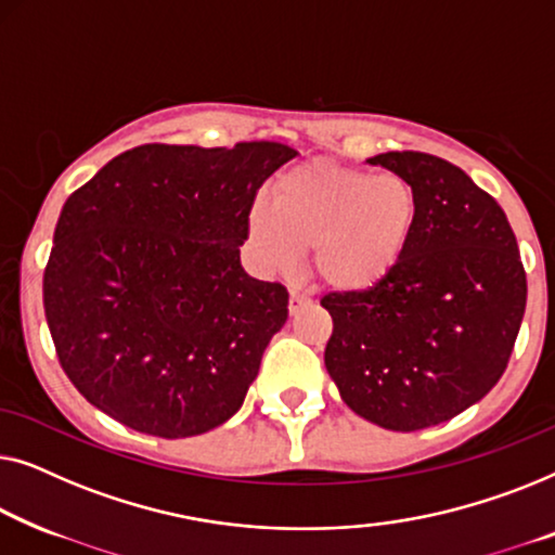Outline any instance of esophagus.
I'll use <instances>...</instances> for the list:
<instances>
[{
	"instance_id": "esophagus-1",
	"label": "esophagus",
	"mask_w": 555,
	"mask_h": 555,
	"mask_svg": "<svg viewBox=\"0 0 555 555\" xmlns=\"http://www.w3.org/2000/svg\"><path fill=\"white\" fill-rule=\"evenodd\" d=\"M307 304H309V299L304 294H299V292L288 294V311H292V314H299V311L307 307Z\"/></svg>"
}]
</instances>
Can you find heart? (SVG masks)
<instances>
[{
  "label": "heart",
  "mask_w": 555,
  "mask_h": 555,
  "mask_svg": "<svg viewBox=\"0 0 555 555\" xmlns=\"http://www.w3.org/2000/svg\"><path fill=\"white\" fill-rule=\"evenodd\" d=\"M269 203L248 210V238L269 269L288 274L311 248V271L341 294L379 284L408 251L417 193L397 173L307 163L279 176Z\"/></svg>",
  "instance_id": "heart-1"
}]
</instances>
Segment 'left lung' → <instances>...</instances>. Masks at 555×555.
<instances>
[{
	"label": "left lung",
	"instance_id": "1",
	"mask_svg": "<svg viewBox=\"0 0 555 555\" xmlns=\"http://www.w3.org/2000/svg\"><path fill=\"white\" fill-rule=\"evenodd\" d=\"M366 163L415 189L417 225L379 284L324 296L334 322L324 364L359 417L425 430L503 377L526 311V271L503 208L465 170L415 151Z\"/></svg>",
	"mask_w": 555,
	"mask_h": 555
}]
</instances>
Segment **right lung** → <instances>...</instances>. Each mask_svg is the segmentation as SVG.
I'll list each match as a JSON object with an SVG mask.
<instances>
[{"instance_id": "add662e5", "label": "right lung", "mask_w": 555, "mask_h": 555, "mask_svg": "<svg viewBox=\"0 0 555 555\" xmlns=\"http://www.w3.org/2000/svg\"><path fill=\"white\" fill-rule=\"evenodd\" d=\"M296 155L138 145L65 201L44 317L69 382L130 430L178 440L244 404L288 292L248 276L241 248L261 183Z\"/></svg>"}]
</instances>
